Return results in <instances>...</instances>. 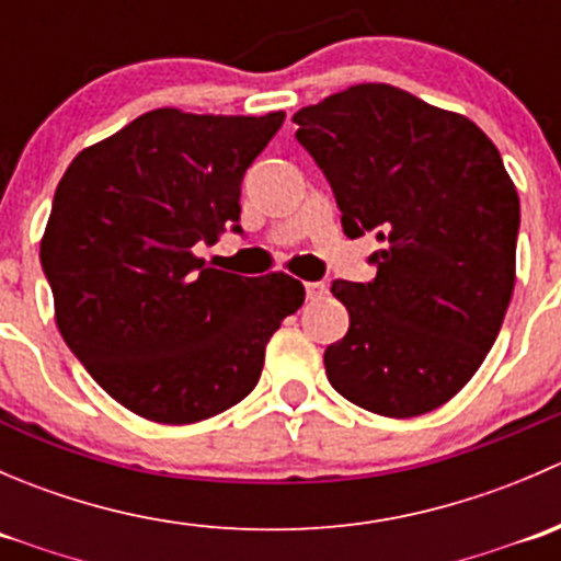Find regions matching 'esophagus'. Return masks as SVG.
<instances>
[{
	"mask_svg": "<svg viewBox=\"0 0 561 561\" xmlns=\"http://www.w3.org/2000/svg\"><path fill=\"white\" fill-rule=\"evenodd\" d=\"M307 298L309 301H314V298H322V293H325V285L322 282H307Z\"/></svg>",
	"mask_w": 561,
	"mask_h": 561,
	"instance_id": "obj_1",
	"label": "esophagus"
}]
</instances>
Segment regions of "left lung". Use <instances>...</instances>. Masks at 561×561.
Here are the masks:
<instances>
[{
    "mask_svg": "<svg viewBox=\"0 0 561 561\" xmlns=\"http://www.w3.org/2000/svg\"><path fill=\"white\" fill-rule=\"evenodd\" d=\"M293 122L344 233L382 241L375 279L331 285L350 331L325 350L328 382L377 415L437 410L480 369L513 296L522 206L500 151L469 118L388 83Z\"/></svg>",
    "mask_w": 561,
    "mask_h": 561,
    "instance_id": "1",
    "label": "left lung"
}]
</instances>
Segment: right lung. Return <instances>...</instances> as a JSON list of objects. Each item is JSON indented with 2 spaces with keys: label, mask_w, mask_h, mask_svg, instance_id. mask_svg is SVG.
<instances>
[{
  "label": "right lung",
  "mask_w": 561,
  "mask_h": 561,
  "mask_svg": "<svg viewBox=\"0 0 561 561\" xmlns=\"http://www.w3.org/2000/svg\"><path fill=\"white\" fill-rule=\"evenodd\" d=\"M285 113L160 107L83 149L39 244L56 325L98 386L157 423L206 421L257 386L265 344L304 304L287 274L208 268L195 247L244 233L241 181Z\"/></svg>",
  "instance_id": "add662e5"
}]
</instances>
